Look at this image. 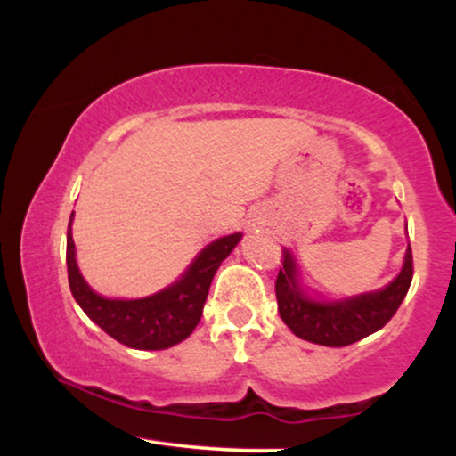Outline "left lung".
I'll return each instance as SVG.
<instances>
[{
  "mask_svg": "<svg viewBox=\"0 0 456 456\" xmlns=\"http://www.w3.org/2000/svg\"><path fill=\"white\" fill-rule=\"evenodd\" d=\"M407 229V227H405ZM282 268L276 276V302L285 326L308 343L345 347L390 322L411 285L413 264L407 246L403 268L388 285L347 297H326L302 281L294 255L282 250Z\"/></svg>",
  "mask_w": 456,
  "mask_h": 456,
  "instance_id": "1",
  "label": "left lung"
}]
</instances>
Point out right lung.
<instances>
[{
    "instance_id": "add662e5",
    "label": "right lung",
    "mask_w": 456,
    "mask_h": 456,
    "mask_svg": "<svg viewBox=\"0 0 456 456\" xmlns=\"http://www.w3.org/2000/svg\"><path fill=\"white\" fill-rule=\"evenodd\" d=\"M75 216V212H72ZM72 216L68 223L66 265L72 297L96 326L109 337L133 349L156 352L169 349L192 334L201 319L203 305L218 265L232 255L242 233L216 238L191 261V265L165 289L145 297H107L94 291L83 279L77 264V248L72 240Z\"/></svg>"
}]
</instances>
